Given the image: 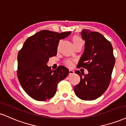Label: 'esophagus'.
<instances>
[{"instance_id": "34e87169", "label": "esophagus", "mask_w": 126, "mask_h": 126, "mask_svg": "<svg viewBox=\"0 0 126 126\" xmlns=\"http://www.w3.org/2000/svg\"><path fill=\"white\" fill-rule=\"evenodd\" d=\"M74 73V71L72 70V69H69V75L73 74Z\"/></svg>"}]
</instances>
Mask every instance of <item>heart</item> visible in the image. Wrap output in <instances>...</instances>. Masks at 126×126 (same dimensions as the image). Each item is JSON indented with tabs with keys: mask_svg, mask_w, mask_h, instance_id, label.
<instances>
[{
	"mask_svg": "<svg viewBox=\"0 0 126 126\" xmlns=\"http://www.w3.org/2000/svg\"><path fill=\"white\" fill-rule=\"evenodd\" d=\"M72 42H73L74 45H77L79 44H83V41L81 39V38L78 36H74L72 38ZM66 64L68 66H71L72 65V63L71 60H67L66 61Z\"/></svg>",
	"mask_w": 126,
	"mask_h": 126,
	"instance_id": "b5f03b06",
	"label": "heart"
}]
</instances>
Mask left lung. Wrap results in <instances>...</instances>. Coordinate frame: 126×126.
<instances>
[{"mask_svg": "<svg viewBox=\"0 0 126 126\" xmlns=\"http://www.w3.org/2000/svg\"><path fill=\"white\" fill-rule=\"evenodd\" d=\"M81 35L85 41V48L77 66L86 68L88 74L75 72L80 77V81L74 90L81 100H94L103 95L110 84L115 64L113 49L111 44L99 32L83 29Z\"/></svg>", "mask_w": 126, "mask_h": 126, "instance_id": "1", "label": "left lung"}]
</instances>
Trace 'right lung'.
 <instances>
[{
    "label": "right lung",
    "instance_id": "add662e5",
    "mask_svg": "<svg viewBox=\"0 0 126 126\" xmlns=\"http://www.w3.org/2000/svg\"><path fill=\"white\" fill-rule=\"evenodd\" d=\"M71 33L41 31L29 37L19 51L17 78L24 91L34 100L44 101L52 98L58 82L68 75L64 66L52 70L47 63L57 55L60 40Z\"/></svg>",
    "mask_w": 126,
    "mask_h": 126
}]
</instances>
